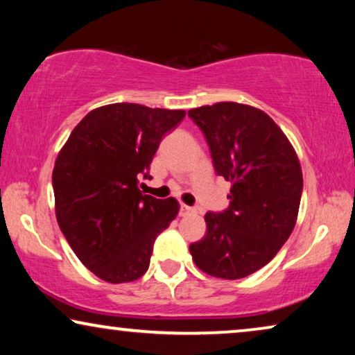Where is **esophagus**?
<instances>
[{"label":"esophagus","mask_w":355,"mask_h":355,"mask_svg":"<svg viewBox=\"0 0 355 355\" xmlns=\"http://www.w3.org/2000/svg\"><path fill=\"white\" fill-rule=\"evenodd\" d=\"M192 211H193V208L186 205V203H181V207H179V215H181V216H186V215H189V213H192Z\"/></svg>","instance_id":"1"}]
</instances>
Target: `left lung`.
Returning a JSON list of instances; mask_svg holds the SVG:
<instances>
[{
  "label": "left lung",
  "instance_id": "left-lung-1",
  "mask_svg": "<svg viewBox=\"0 0 355 355\" xmlns=\"http://www.w3.org/2000/svg\"><path fill=\"white\" fill-rule=\"evenodd\" d=\"M218 176L231 181L230 207L205 215L207 234L189 245L196 265L223 279L265 266L297 220L302 169L293 145L261 110L232 101L189 111Z\"/></svg>",
  "mask_w": 355,
  "mask_h": 355
}]
</instances>
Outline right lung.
<instances>
[{
	"label": "right lung",
	"instance_id": "right-lung-1",
	"mask_svg": "<svg viewBox=\"0 0 355 355\" xmlns=\"http://www.w3.org/2000/svg\"><path fill=\"white\" fill-rule=\"evenodd\" d=\"M182 110L113 103L90 111L72 130L53 169L56 218L79 260L108 283L148 270L153 244L179 203L139 191L164 134Z\"/></svg>",
	"mask_w": 355,
	"mask_h": 355
}]
</instances>
